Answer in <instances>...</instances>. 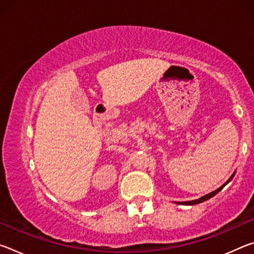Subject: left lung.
<instances>
[{
  "mask_svg": "<svg viewBox=\"0 0 254 254\" xmlns=\"http://www.w3.org/2000/svg\"><path fill=\"white\" fill-rule=\"evenodd\" d=\"M235 174V173H234ZM234 174L231 176V177L229 178V180H227V182L224 184V185H222V186L220 187V188H217L216 190H214V191H212V192H209V194H207V195H205L204 197H201V198H199V199H196V200H190V201H182V203H179V204H183V205H196V204H199V203H203V201H205V200H207V199H209V198H212L213 196H215L217 194V192H220L222 189H223V187L225 186L226 184H229L232 179H233V177H234Z\"/></svg>",
  "mask_w": 254,
  "mask_h": 254,
  "instance_id": "obj_1",
  "label": "left lung"
}]
</instances>
